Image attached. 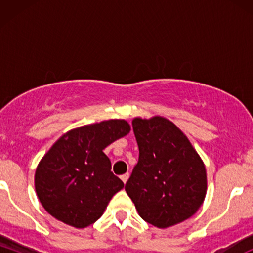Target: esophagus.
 <instances>
[{
    "label": "esophagus",
    "mask_w": 253,
    "mask_h": 253,
    "mask_svg": "<svg viewBox=\"0 0 253 253\" xmlns=\"http://www.w3.org/2000/svg\"><path fill=\"white\" fill-rule=\"evenodd\" d=\"M128 178H129V173H128V172L124 173V175L121 176V179H123V182L125 183V184H126V182L128 181Z\"/></svg>",
    "instance_id": "34e87169"
}]
</instances>
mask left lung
Returning <instances> with one entry per match:
<instances>
[{"mask_svg":"<svg viewBox=\"0 0 253 253\" xmlns=\"http://www.w3.org/2000/svg\"><path fill=\"white\" fill-rule=\"evenodd\" d=\"M139 161L126 183L139 215L158 228L175 226L199 211L207 172L189 139L167 118H134Z\"/></svg>","mask_w":253,"mask_h":253,"instance_id":"1","label":"left lung"}]
</instances>
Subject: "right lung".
<instances>
[{
	"label": "right lung",
	"instance_id": "right-lung-1",
	"mask_svg": "<svg viewBox=\"0 0 253 253\" xmlns=\"http://www.w3.org/2000/svg\"><path fill=\"white\" fill-rule=\"evenodd\" d=\"M129 130L126 120L110 119L60 136L34 175L37 196L45 211L76 228L97 221L112 197L124 188L123 181L110 171L112 163L103 150Z\"/></svg>",
	"mask_w": 253,
	"mask_h": 253
}]
</instances>
